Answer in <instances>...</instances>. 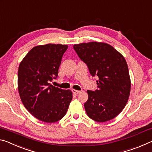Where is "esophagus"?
Segmentation results:
<instances>
[{"instance_id":"esophagus-1","label":"esophagus","mask_w":152,"mask_h":152,"mask_svg":"<svg viewBox=\"0 0 152 152\" xmlns=\"http://www.w3.org/2000/svg\"><path fill=\"white\" fill-rule=\"evenodd\" d=\"M72 92H73V94H79L80 92V91H77V90H72Z\"/></svg>"}]
</instances>
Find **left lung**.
<instances>
[{"mask_svg": "<svg viewBox=\"0 0 152 152\" xmlns=\"http://www.w3.org/2000/svg\"><path fill=\"white\" fill-rule=\"evenodd\" d=\"M73 48L91 76L99 78L97 89L87 91V115L97 122L114 119L124 109L130 94L131 80L124 57L104 43H82Z\"/></svg>", "mask_w": 152, "mask_h": 152, "instance_id": "1", "label": "left lung"}]
</instances>
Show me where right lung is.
<instances>
[{
  "instance_id": "1",
  "label": "right lung",
  "mask_w": 152,
  "mask_h": 152,
  "mask_svg": "<svg viewBox=\"0 0 152 152\" xmlns=\"http://www.w3.org/2000/svg\"><path fill=\"white\" fill-rule=\"evenodd\" d=\"M68 45L46 44L31 50L20 63L18 90L23 104L42 121L54 123L64 117L72 99L70 90L51 85Z\"/></svg>"
}]
</instances>
